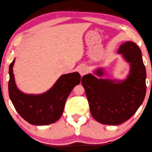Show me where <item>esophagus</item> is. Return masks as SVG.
I'll use <instances>...</instances> for the list:
<instances>
[{
    "mask_svg": "<svg viewBox=\"0 0 152 152\" xmlns=\"http://www.w3.org/2000/svg\"><path fill=\"white\" fill-rule=\"evenodd\" d=\"M78 72L80 73V75L82 76H84V74L87 73L88 69H87L86 67L85 66L82 65V66H80L78 67Z\"/></svg>",
    "mask_w": 152,
    "mask_h": 152,
    "instance_id": "esophagus-1",
    "label": "esophagus"
}]
</instances>
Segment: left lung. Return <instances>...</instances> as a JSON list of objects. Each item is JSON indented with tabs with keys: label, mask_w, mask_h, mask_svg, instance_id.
Wrapping results in <instances>:
<instances>
[{
	"label": "left lung",
	"mask_w": 152,
	"mask_h": 152,
	"mask_svg": "<svg viewBox=\"0 0 152 152\" xmlns=\"http://www.w3.org/2000/svg\"><path fill=\"white\" fill-rule=\"evenodd\" d=\"M130 66L124 80L98 78L92 74L82 78L93 118L106 125H119L129 119L141 106L146 93V71L142 52L136 43L128 41L118 50ZM104 70L94 72L104 76Z\"/></svg>",
	"instance_id": "8db88e82"
}]
</instances>
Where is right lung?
Wrapping results in <instances>:
<instances>
[{
	"label": "right lung",
	"instance_id": "right-lung-1",
	"mask_svg": "<svg viewBox=\"0 0 152 152\" xmlns=\"http://www.w3.org/2000/svg\"><path fill=\"white\" fill-rule=\"evenodd\" d=\"M15 59L9 66V94L12 104L20 116L32 125L45 126L58 120L66 101L73 88L80 82L78 72L63 74L50 89L40 94H27L16 86L13 74Z\"/></svg>",
	"mask_w": 152,
	"mask_h": 152
}]
</instances>
